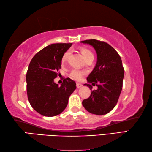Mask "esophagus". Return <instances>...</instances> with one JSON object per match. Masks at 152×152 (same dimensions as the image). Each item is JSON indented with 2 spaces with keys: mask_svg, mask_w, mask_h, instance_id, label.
<instances>
[{
  "mask_svg": "<svg viewBox=\"0 0 152 152\" xmlns=\"http://www.w3.org/2000/svg\"><path fill=\"white\" fill-rule=\"evenodd\" d=\"M82 84H80V83H78V82H77L76 83V87L78 88H80V87H82Z\"/></svg>",
  "mask_w": 152,
  "mask_h": 152,
  "instance_id": "esophagus-1",
  "label": "esophagus"
}]
</instances>
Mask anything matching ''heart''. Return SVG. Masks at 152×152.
<instances>
[{"label": "heart", "instance_id": "obj_1", "mask_svg": "<svg viewBox=\"0 0 152 152\" xmlns=\"http://www.w3.org/2000/svg\"><path fill=\"white\" fill-rule=\"evenodd\" d=\"M81 53L82 56H83L84 58L86 60H88L89 58H94V55L92 53V51L91 50H89L88 49L86 48H82L81 50ZM70 54V51H67L65 53H64V55L62 56V58H61V61L62 62H65V61L68 60V58L69 57V56ZM86 72L84 71H81V70H73L71 72L70 74V78H72L75 80H80L82 76L84 75H85Z\"/></svg>", "mask_w": 152, "mask_h": 152}]
</instances>
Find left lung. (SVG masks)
Instances as JSON below:
<instances>
[{"mask_svg":"<svg viewBox=\"0 0 152 152\" xmlns=\"http://www.w3.org/2000/svg\"><path fill=\"white\" fill-rule=\"evenodd\" d=\"M81 43L92 45L97 54V61L93 70L87 77L91 94L82 101L87 111L92 114H107L117 104L123 87L124 68L121 58L114 48L104 42L96 39L82 41ZM92 85L98 88L92 91Z\"/></svg>","mask_w":152,"mask_h":152,"instance_id":"obj_1","label":"left lung"}]
</instances>
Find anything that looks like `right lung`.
<instances>
[{
  "mask_svg": "<svg viewBox=\"0 0 152 152\" xmlns=\"http://www.w3.org/2000/svg\"><path fill=\"white\" fill-rule=\"evenodd\" d=\"M72 43H53L37 52L27 72V93L33 109L43 116H56L66 109L69 97L76 88L70 78L59 86L54 82L61 68L64 53Z\"/></svg>",
  "mask_w": 152,
  "mask_h": 152,
  "instance_id": "1",
  "label": "right lung"
}]
</instances>
